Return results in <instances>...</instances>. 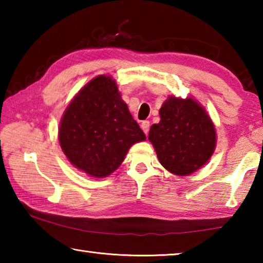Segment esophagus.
I'll return each mask as SVG.
<instances>
[{
  "instance_id": "esophagus-1",
  "label": "esophagus",
  "mask_w": 263,
  "mask_h": 263,
  "mask_svg": "<svg viewBox=\"0 0 263 263\" xmlns=\"http://www.w3.org/2000/svg\"><path fill=\"white\" fill-rule=\"evenodd\" d=\"M149 122L148 121H144L141 123V130L145 132V135H147L148 133V131H149Z\"/></svg>"
}]
</instances>
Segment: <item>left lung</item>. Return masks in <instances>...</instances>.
<instances>
[{"label": "left lung", "mask_w": 263, "mask_h": 263, "mask_svg": "<svg viewBox=\"0 0 263 263\" xmlns=\"http://www.w3.org/2000/svg\"><path fill=\"white\" fill-rule=\"evenodd\" d=\"M160 122L149 128L160 163L177 176L201 169L215 152L217 132L206 110L193 97L168 96L160 108Z\"/></svg>", "instance_id": "left-lung-1"}]
</instances>
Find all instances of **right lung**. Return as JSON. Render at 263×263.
I'll return each instance as SVG.
<instances>
[{"instance_id": "1", "label": "right lung", "mask_w": 263, "mask_h": 263, "mask_svg": "<svg viewBox=\"0 0 263 263\" xmlns=\"http://www.w3.org/2000/svg\"><path fill=\"white\" fill-rule=\"evenodd\" d=\"M59 144L68 161L96 179L121 166L128 149L146 136L122 100L110 75L90 80L62 115Z\"/></svg>"}]
</instances>
